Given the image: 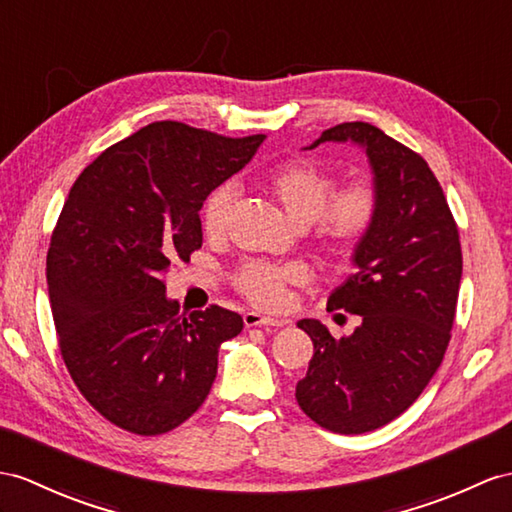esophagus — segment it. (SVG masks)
Masks as SVG:
<instances>
[{
  "instance_id": "obj_1",
  "label": "esophagus",
  "mask_w": 512,
  "mask_h": 512,
  "mask_svg": "<svg viewBox=\"0 0 512 512\" xmlns=\"http://www.w3.org/2000/svg\"><path fill=\"white\" fill-rule=\"evenodd\" d=\"M243 323L247 328H256V326H271V328H282L286 321L282 319H271V317H265L260 313H254V310H249V313L243 315Z\"/></svg>"
}]
</instances>
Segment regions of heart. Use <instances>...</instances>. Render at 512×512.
I'll return each instance as SVG.
<instances>
[{"instance_id":"b5f03b06","label":"heart","mask_w":512,"mask_h":512,"mask_svg":"<svg viewBox=\"0 0 512 512\" xmlns=\"http://www.w3.org/2000/svg\"><path fill=\"white\" fill-rule=\"evenodd\" d=\"M265 186L297 226L313 228V239L323 254L334 260H350L365 243L380 210V189L373 178L356 176L334 188V178L313 160H289L265 173ZM236 186L223 182L208 195L202 210V228L208 239L228 232L236 204ZM304 280L295 267H278L249 260L234 273V284L249 302L276 308L286 289Z\"/></svg>"}]
</instances>
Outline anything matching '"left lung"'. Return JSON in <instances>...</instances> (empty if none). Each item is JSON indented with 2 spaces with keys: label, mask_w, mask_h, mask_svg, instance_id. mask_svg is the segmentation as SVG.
<instances>
[{
  "label": "left lung",
  "mask_w": 512,
  "mask_h": 512,
  "mask_svg": "<svg viewBox=\"0 0 512 512\" xmlns=\"http://www.w3.org/2000/svg\"><path fill=\"white\" fill-rule=\"evenodd\" d=\"M365 149L380 189L376 223L352 256V273L328 299L363 323L334 339L317 319H302L315 345L297 382L299 408L321 428L363 434L400 417L439 369L454 326L463 276L458 228L439 180L413 149L365 121L341 123L319 143Z\"/></svg>",
  "instance_id": "8db88e82"
}]
</instances>
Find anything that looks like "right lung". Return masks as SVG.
<instances>
[{"mask_svg": "<svg viewBox=\"0 0 512 512\" xmlns=\"http://www.w3.org/2000/svg\"><path fill=\"white\" fill-rule=\"evenodd\" d=\"M263 141L156 121L73 182L47 252L49 302L71 380L115 426L178 428L208 397L221 343L243 330L221 306L180 313L165 273L202 247L206 197Z\"/></svg>", "mask_w": 512, "mask_h": 512, "instance_id": "add662e5", "label": "right lung"}]
</instances>
